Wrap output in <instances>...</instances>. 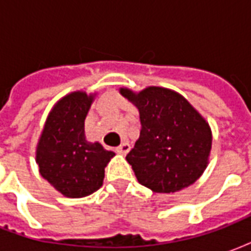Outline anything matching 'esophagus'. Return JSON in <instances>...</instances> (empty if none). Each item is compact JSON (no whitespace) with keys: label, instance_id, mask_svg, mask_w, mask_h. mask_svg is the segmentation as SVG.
I'll return each mask as SVG.
<instances>
[{"label":"esophagus","instance_id":"obj_1","mask_svg":"<svg viewBox=\"0 0 251 251\" xmlns=\"http://www.w3.org/2000/svg\"><path fill=\"white\" fill-rule=\"evenodd\" d=\"M129 149H130V145L127 142H122L115 151H117V153H120V154H126V153L129 152Z\"/></svg>","mask_w":251,"mask_h":251}]
</instances>
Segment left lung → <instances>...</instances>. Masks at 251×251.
<instances>
[{
    "mask_svg": "<svg viewBox=\"0 0 251 251\" xmlns=\"http://www.w3.org/2000/svg\"><path fill=\"white\" fill-rule=\"evenodd\" d=\"M136 106L141 130L126 160L138 183L157 194H174L194 184L208 165L212 131L203 115L171 88L141 91L121 87Z\"/></svg>",
    "mask_w": 251,
    "mask_h": 251,
    "instance_id": "left-lung-1",
    "label": "left lung"
}]
</instances>
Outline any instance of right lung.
Here are the masks:
<instances>
[{"instance_id":"1","label":"right lung","mask_w":251,"mask_h":251,"mask_svg":"<svg viewBox=\"0 0 251 251\" xmlns=\"http://www.w3.org/2000/svg\"><path fill=\"white\" fill-rule=\"evenodd\" d=\"M97 93L74 91L53 104L36 147L44 179L66 198H84L103 184L104 168L115 153L84 134V120Z\"/></svg>"}]
</instances>
